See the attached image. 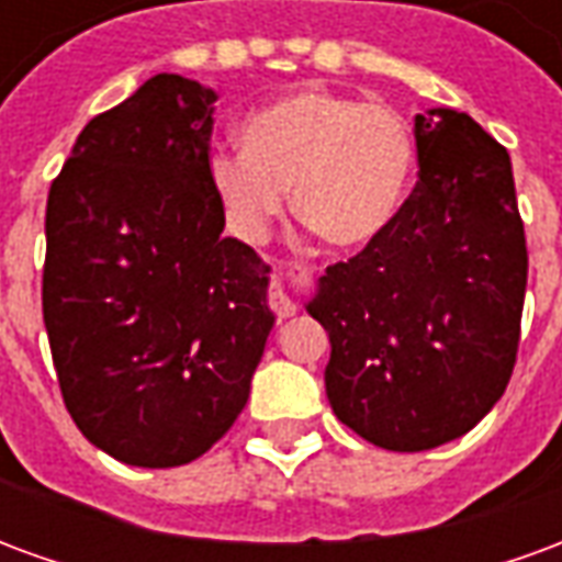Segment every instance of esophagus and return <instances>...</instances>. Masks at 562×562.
I'll use <instances>...</instances> for the list:
<instances>
[{
	"instance_id": "34e87169",
	"label": "esophagus",
	"mask_w": 562,
	"mask_h": 562,
	"mask_svg": "<svg viewBox=\"0 0 562 562\" xmlns=\"http://www.w3.org/2000/svg\"><path fill=\"white\" fill-rule=\"evenodd\" d=\"M289 277H292V273H280V277H277V289H273V294H270V306H273V313H277L280 318H289L297 313V304H294L292 294H289ZM297 277L304 280V270H301Z\"/></svg>"
}]
</instances>
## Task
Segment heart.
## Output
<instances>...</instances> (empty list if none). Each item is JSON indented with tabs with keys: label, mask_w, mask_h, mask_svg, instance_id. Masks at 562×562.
<instances>
[{
	"label": "heart",
	"mask_w": 562,
	"mask_h": 562,
	"mask_svg": "<svg viewBox=\"0 0 562 562\" xmlns=\"http://www.w3.org/2000/svg\"><path fill=\"white\" fill-rule=\"evenodd\" d=\"M240 144L210 153L207 177L232 232L249 244L268 237L289 189L294 213L337 249L376 244L409 198L413 135L385 104L289 92L246 116Z\"/></svg>",
	"instance_id": "b5f03b06"
}]
</instances>
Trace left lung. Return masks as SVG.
<instances>
[{
    "mask_svg": "<svg viewBox=\"0 0 562 562\" xmlns=\"http://www.w3.org/2000/svg\"><path fill=\"white\" fill-rule=\"evenodd\" d=\"M418 183L376 244L318 277L334 415L389 451L458 439L503 397L520 340L527 240L506 147L470 114L415 116Z\"/></svg>",
    "mask_w": 562,
    "mask_h": 562,
    "instance_id": "obj_1",
    "label": "left lung"
}]
</instances>
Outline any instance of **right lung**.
<instances>
[{
  "mask_svg": "<svg viewBox=\"0 0 562 562\" xmlns=\"http://www.w3.org/2000/svg\"><path fill=\"white\" fill-rule=\"evenodd\" d=\"M161 71L92 116L47 195L44 328L80 434L128 467L201 458L249 397L270 268L222 237L213 102Z\"/></svg>",
  "mask_w": 562,
  "mask_h": 562,
  "instance_id": "add662e5",
  "label": "right lung"
}]
</instances>
